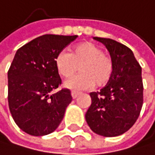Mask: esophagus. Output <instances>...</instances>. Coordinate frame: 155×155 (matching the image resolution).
Instances as JSON below:
<instances>
[{
  "label": "esophagus",
  "mask_w": 155,
  "mask_h": 155,
  "mask_svg": "<svg viewBox=\"0 0 155 155\" xmlns=\"http://www.w3.org/2000/svg\"><path fill=\"white\" fill-rule=\"evenodd\" d=\"M79 94H80V93H79L78 91H75V90H72V91H71V96H72L73 99H76L77 97L79 96Z\"/></svg>",
  "instance_id": "1"
}]
</instances>
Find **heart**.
Instances as JSON below:
<instances>
[{
  "mask_svg": "<svg viewBox=\"0 0 155 155\" xmlns=\"http://www.w3.org/2000/svg\"><path fill=\"white\" fill-rule=\"evenodd\" d=\"M55 66L64 78H70L80 68L82 73L66 82V87L73 89L87 88L93 84L104 87L111 80L115 68L112 57L91 41L77 44L71 54L60 51L55 56Z\"/></svg>",
  "mask_w": 155,
  "mask_h": 155,
  "instance_id": "heart-1",
  "label": "heart"
}]
</instances>
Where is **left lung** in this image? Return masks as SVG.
Listing matches in <instances>:
<instances>
[{"mask_svg": "<svg viewBox=\"0 0 155 155\" xmlns=\"http://www.w3.org/2000/svg\"><path fill=\"white\" fill-rule=\"evenodd\" d=\"M104 43L114 61L111 80L100 91L91 92L85 113L90 129L104 137H117L135 124L143 105L141 67L130 48L114 39L94 38Z\"/></svg>", "mask_w": 155, "mask_h": 155, "instance_id": "8db88e82", "label": "left lung"}]
</instances>
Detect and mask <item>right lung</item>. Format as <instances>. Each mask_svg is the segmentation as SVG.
<instances>
[{"instance_id": "obj_1", "label": "right lung", "mask_w": 155, "mask_h": 155, "mask_svg": "<svg viewBox=\"0 0 155 155\" xmlns=\"http://www.w3.org/2000/svg\"><path fill=\"white\" fill-rule=\"evenodd\" d=\"M77 35H44L20 47L8 70V105L18 127L31 136L54 132L72 100L62 88L55 56Z\"/></svg>"}]
</instances>
